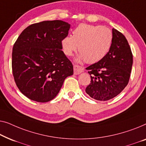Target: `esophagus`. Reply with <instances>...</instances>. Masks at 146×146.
I'll return each instance as SVG.
<instances>
[{"label":"esophagus","mask_w":146,"mask_h":146,"mask_svg":"<svg viewBox=\"0 0 146 146\" xmlns=\"http://www.w3.org/2000/svg\"><path fill=\"white\" fill-rule=\"evenodd\" d=\"M73 69H74V74H75V75H79V74L81 73L82 72H83L84 71L83 67L77 65H74Z\"/></svg>","instance_id":"1"}]
</instances>
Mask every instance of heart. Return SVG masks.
<instances>
[{
	"mask_svg": "<svg viewBox=\"0 0 146 146\" xmlns=\"http://www.w3.org/2000/svg\"><path fill=\"white\" fill-rule=\"evenodd\" d=\"M112 39V31L105 26L81 24L73 30L72 36H66L62 39L61 46L67 56H71L78 47L80 54L77 61L95 63L109 52Z\"/></svg>",
	"mask_w": 146,
	"mask_h": 146,
	"instance_id": "b5f03b06",
	"label": "heart"
}]
</instances>
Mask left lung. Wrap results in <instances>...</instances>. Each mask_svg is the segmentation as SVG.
<instances>
[{
    "label": "left lung",
    "mask_w": 146,
    "mask_h": 146,
    "mask_svg": "<svg viewBox=\"0 0 146 146\" xmlns=\"http://www.w3.org/2000/svg\"><path fill=\"white\" fill-rule=\"evenodd\" d=\"M111 48L106 56L86 68L91 83L85 91L91 98L106 101L122 92L128 85L133 63V55L126 38L112 29Z\"/></svg>",
    "instance_id": "1"
}]
</instances>
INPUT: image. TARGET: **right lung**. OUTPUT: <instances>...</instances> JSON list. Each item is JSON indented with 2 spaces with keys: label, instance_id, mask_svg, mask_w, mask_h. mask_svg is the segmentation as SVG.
Wrapping results in <instances>:
<instances>
[{
  "label": "right lung",
  "instance_id": "obj_1",
  "mask_svg": "<svg viewBox=\"0 0 146 146\" xmlns=\"http://www.w3.org/2000/svg\"><path fill=\"white\" fill-rule=\"evenodd\" d=\"M70 24L43 21L24 29L14 44L12 68L20 92L30 100L46 102L59 93L73 66L62 50L61 40Z\"/></svg>",
  "mask_w": 146,
  "mask_h": 146
}]
</instances>
